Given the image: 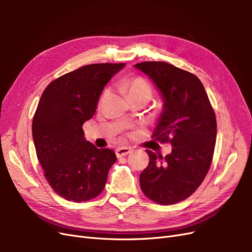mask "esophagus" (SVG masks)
<instances>
[{
  "label": "esophagus",
  "mask_w": 252,
  "mask_h": 252,
  "mask_svg": "<svg viewBox=\"0 0 252 252\" xmlns=\"http://www.w3.org/2000/svg\"><path fill=\"white\" fill-rule=\"evenodd\" d=\"M131 152V148H128V147H120L116 150V155L118 158H122V157H125L128 154H130Z\"/></svg>",
  "instance_id": "1"
}]
</instances>
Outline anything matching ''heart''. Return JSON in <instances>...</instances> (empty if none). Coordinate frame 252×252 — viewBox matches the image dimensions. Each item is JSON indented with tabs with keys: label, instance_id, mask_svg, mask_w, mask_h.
<instances>
[{
	"label": "heart",
	"instance_id": "heart-1",
	"mask_svg": "<svg viewBox=\"0 0 252 252\" xmlns=\"http://www.w3.org/2000/svg\"><path fill=\"white\" fill-rule=\"evenodd\" d=\"M123 88L127 93L128 96L132 95H147L151 97L152 88L150 84L142 77L135 75V77L127 78L123 81Z\"/></svg>",
	"mask_w": 252,
	"mask_h": 252
}]
</instances>
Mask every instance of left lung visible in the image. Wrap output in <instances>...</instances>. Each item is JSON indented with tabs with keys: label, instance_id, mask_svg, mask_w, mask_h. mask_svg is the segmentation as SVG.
I'll return each instance as SVG.
<instances>
[{
	"label": "left lung",
	"instance_id": "1",
	"mask_svg": "<svg viewBox=\"0 0 252 252\" xmlns=\"http://www.w3.org/2000/svg\"><path fill=\"white\" fill-rule=\"evenodd\" d=\"M134 66L149 75L164 98V110L151 138L173 147L165 158L146 149L149 164L140 174V186L157 204H177L199 188L210 168L217 139L216 113L193 73L166 62Z\"/></svg>",
	"mask_w": 252,
	"mask_h": 252
}]
</instances>
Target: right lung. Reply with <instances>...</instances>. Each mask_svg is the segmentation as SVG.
<instances>
[{
  "label": "right lung",
  "instance_id": "obj_1",
  "mask_svg": "<svg viewBox=\"0 0 252 252\" xmlns=\"http://www.w3.org/2000/svg\"><path fill=\"white\" fill-rule=\"evenodd\" d=\"M124 63L90 64L61 75L43 91L32 120L37 159L50 187L67 201H89L100 194L114 151L96 148L84 138L83 124L93 118L98 98Z\"/></svg>",
  "mask_w": 252,
  "mask_h": 252
}]
</instances>
